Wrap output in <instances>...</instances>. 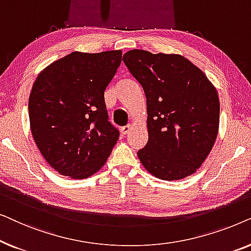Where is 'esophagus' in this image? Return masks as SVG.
I'll return each mask as SVG.
<instances>
[{
  "label": "esophagus",
  "mask_w": 251,
  "mask_h": 251,
  "mask_svg": "<svg viewBox=\"0 0 251 251\" xmlns=\"http://www.w3.org/2000/svg\"><path fill=\"white\" fill-rule=\"evenodd\" d=\"M130 129H131V126H130V125H128V126H122V129H121V132H122V135H126V133H128V132L130 131Z\"/></svg>",
  "instance_id": "obj_1"
}]
</instances>
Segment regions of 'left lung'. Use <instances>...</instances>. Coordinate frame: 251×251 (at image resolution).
<instances>
[{
  "label": "left lung",
  "instance_id": "1",
  "mask_svg": "<svg viewBox=\"0 0 251 251\" xmlns=\"http://www.w3.org/2000/svg\"><path fill=\"white\" fill-rule=\"evenodd\" d=\"M123 63L146 96L149 142L137 153L140 162L163 180L194 174L218 133L216 88L180 54L135 49L123 54Z\"/></svg>",
  "mask_w": 251,
  "mask_h": 251
}]
</instances>
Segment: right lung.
<instances>
[{
  "label": "right lung",
  "instance_id": "1",
  "mask_svg": "<svg viewBox=\"0 0 251 251\" xmlns=\"http://www.w3.org/2000/svg\"><path fill=\"white\" fill-rule=\"evenodd\" d=\"M122 51L72 52L43 70L29 95L30 130L48 163L63 176L83 179L100 169L118 142L104 92Z\"/></svg>",
  "mask_w": 251,
  "mask_h": 251
}]
</instances>
